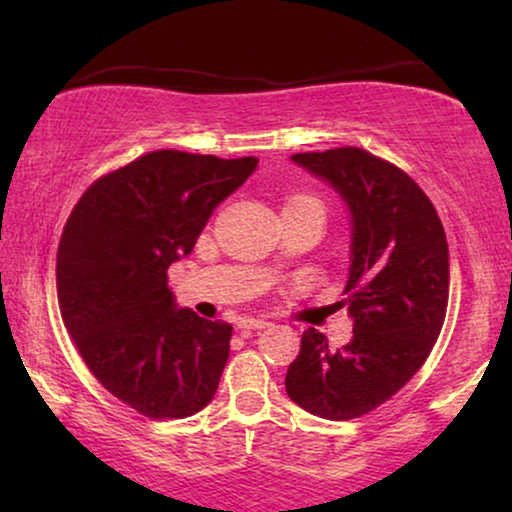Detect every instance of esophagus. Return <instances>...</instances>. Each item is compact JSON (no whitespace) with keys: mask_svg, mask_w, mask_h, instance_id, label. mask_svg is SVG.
<instances>
[{"mask_svg":"<svg viewBox=\"0 0 512 512\" xmlns=\"http://www.w3.org/2000/svg\"><path fill=\"white\" fill-rule=\"evenodd\" d=\"M265 326H270L268 321L254 319V317H244V319L237 321V328H240V331H261V328H265Z\"/></svg>","mask_w":512,"mask_h":512,"instance_id":"obj_1","label":"esophagus"}]
</instances>
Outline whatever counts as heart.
<instances>
[{
    "mask_svg": "<svg viewBox=\"0 0 512 512\" xmlns=\"http://www.w3.org/2000/svg\"><path fill=\"white\" fill-rule=\"evenodd\" d=\"M300 202H312V205H319L317 198H310V195H293V198L286 200L284 207H291V205H300ZM321 207V205H319Z\"/></svg>",
    "mask_w": 512,
    "mask_h": 512,
    "instance_id": "b5f03b06",
    "label": "heart"
}]
</instances>
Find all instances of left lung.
<instances>
[{
  "instance_id": "8db88e82",
  "label": "left lung",
  "mask_w": 512,
  "mask_h": 512,
  "mask_svg": "<svg viewBox=\"0 0 512 512\" xmlns=\"http://www.w3.org/2000/svg\"><path fill=\"white\" fill-rule=\"evenodd\" d=\"M291 160L347 205L354 338L331 349L307 328L284 384L303 410L342 422L389 401L431 354L450 296V251L436 207L396 165L356 146Z\"/></svg>"
}]
</instances>
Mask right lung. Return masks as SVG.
<instances>
[{
	"instance_id": "add662e5",
	"label": "right lung",
	"mask_w": 512,
	"mask_h": 512,
	"mask_svg": "<svg viewBox=\"0 0 512 512\" xmlns=\"http://www.w3.org/2000/svg\"><path fill=\"white\" fill-rule=\"evenodd\" d=\"M256 165L251 156L146 153L97 179L62 230V321L90 373L144 417H191L216 394L233 326L179 310L167 268L191 254Z\"/></svg>"
}]
</instances>
